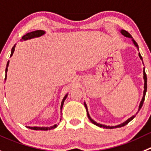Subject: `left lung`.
Instances as JSON below:
<instances>
[{
	"mask_svg": "<svg viewBox=\"0 0 151 151\" xmlns=\"http://www.w3.org/2000/svg\"><path fill=\"white\" fill-rule=\"evenodd\" d=\"M121 33H122L123 36H124L125 37H128V38H130V39H132V41H133V44H134V45L136 46V47L138 48V50H139V46H138V44L136 43V41L134 40V39H133V37L131 36V35L129 34V33H128L127 31L124 30V29H122V30L120 31ZM139 57H140L141 60H142V56H141L140 53H139ZM142 63H143V61H142ZM143 74H144V81H145V83H144V92H143V97H142V101H141L140 102V104H139V109H138V112H139V110H140V109L142 108V105H143V103H144V101H145V94H146V91H147V75H146L145 74V68H144L143 69ZM84 106H85L86 109V111H87V115H88V119H89L90 121L91 122V123H93L94 124H95L96 126L98 127H103V128H106V129H113V128H118V127H124L125 126L126 124H127L128 123H129L130 121H132L133 119V118H135V116L136 115H133L132 117H130L129 118H128L127 120L125 121L124 122H123L122 124H118V125H116V126H106V125H104V124H99V123H97L96 122H95V121L93 120V119H91V118L90 117L89 114H88V109H87V106L86 104V103L84 102ZM137 112V113H138ZM136 113V114H137Z\"/></svg>",
	"mask_w": 151,
	"mask_h": 151,
	"instance_id": "1",
	"label": "left lung"
}]
</instances>
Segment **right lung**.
I'll use <instances>...</instances> for the list:
<instances>
[{
    "mask_svg": "<svg viewBox=\"0 0 151 151\" xmlns=\"http://www.w3.org/2000/svg\"><path fill=\"white\" fill-rule=\"evenodd\" d=\"M45 33V32L44 30H35V31H32V32H30V33H27V34H25L24 36L22 37V40H28V39H33V38H37V37H40V36H43L44 34ZM16 45V44H15ZM15 45L12 47V50H11V55L10 56H12V54H13L14 51H15ZM9 61L7 62V64H6V77H5V80H6V73H7V70H8V66H9ZM68 96V94H66L65 95V97L63 98V101H62V103H61V106H60V109H61V112H62V109H63V104H64V101L66 99V98H67ZM61 120V119H60ZM58 126L57 124H55L53 125V126L50 127H27V128H29V129H34V130H48V129H54V128H56V127Z\"/></svg>",
    "mask_w": 151,
    "mask_h": 151,
    "instance_id": "obj_1",
    "label": "right lung"
}]
</instances>
